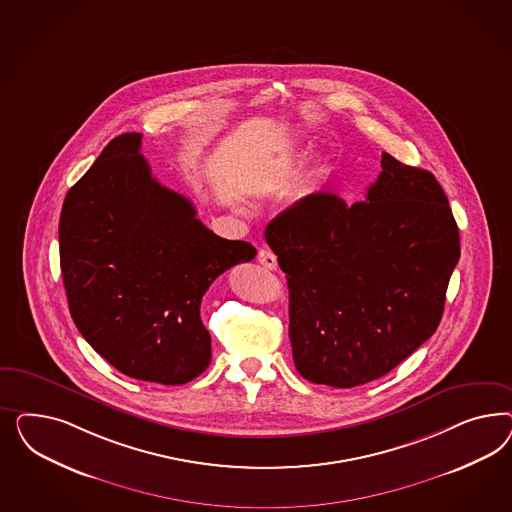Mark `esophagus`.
Returning <instances> with one entry per match:
<instances>
[{"mask_svg": "<svg viewBox=\"0 0 512 512\" xmlns=\"http://www.w3.org/2000/svg\"><path fill=\"white\" fill-rule=\"evenodd\" d=\"M257 261L263 264L264 268H268V270H276V266H278V257L274 255V251H270L268 248L259 249Z\"/></svg>", "mask_w": 512, "mask_h": 512, "instance_id": "34e87169", "label": "esophagus"}]
</instances>
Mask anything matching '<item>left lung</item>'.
<instances>
[{"instance_id": "1", "label": "left lung", "mask_w": 512, "mask_h": 512, "mask_svg": "<svg viewBox=\"0 0 512 512\" xmlns=\"http://www.w3.org/2000/svg\"><path fill=\"white\" fill-rule=\"evenodd\" d=\"M366 201L311 193L274 217L264 238L289 285L298 373L351 388L394 370L443 317L460 234L432 172L381 157Z\"/></svg>"}]
</instances>
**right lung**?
I'll return each instance as SVG.
<instances>
[{
	"label": "right lung",
	"mask_w": 512,
	"mask_h": 512,
	"mask_svg": "<svg viewBox=\"0 0 512 512\" xmlns=\"http://www.w3.org/2000/svg\"><path fill=\"white\" fill-rule=\"evenodd\" d=\"M140 133L110 140L63 201L60 266L84 340L133 379L184 385L210 364L201 300L257 249L204 227L184 195L161 186Z\"/></svg>",
	"instance_id": "right-lung-1"
}]
</instances>
